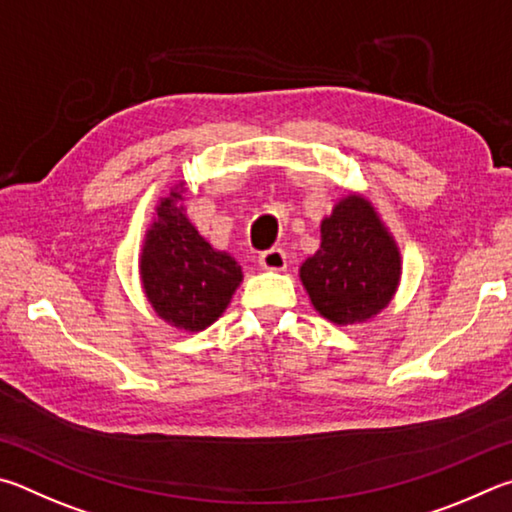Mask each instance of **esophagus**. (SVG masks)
Returning a JSON list of instances; mask_svg holds the SVG:
<instances>
[{
	"instance_id": "34e87169",
	"label": "esophagus",
	"mask_w": 512,
	"mask_h": 512,
	"mask_svg": "<svg viewBox=\"0 0 512 512\" xmlns=\"http://www.w3.org/2000/svg\"><path fill=\"white\" fill-rule=\"evenodd\" d=\"M258 261H261L265 270L279 272V270H285V267H288V254H285V249H281V247H272V249L263 251Z\"/></svg>"
}]
</instances>
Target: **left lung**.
<instances>
[{"mask_svg":"<svg viewBox=\"0 0 512 512\" xmlns=\"http://www.w3.org/2000/svg\"><path fill=\"white\" fill-rule=\"evenodd\" d=\"M400 279V254L373 206L346 197L321 224V247L301 265V281L335 324L366 321L387 306Z\"/></svg>","mask_w":512,"mask_h":512,"instance_id":"obj_1","label":"left lung"}]
</instances>
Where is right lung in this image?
<instances>
[{
	"label": "right lung",
	"instance_id": "obj_1",
	"mask_svg": "<svg viewBox=\"0 0 512 512\" xmlns=\"http://www.w3.org/2000/svg\"><path fill=\"white\" fill-rule=\"evenodd\" d=\"M175 200L179 193L159 204V220L143 242V290L161 319L184 330H204L227 308L242 272L195 231Z\"/></svg>",
	"mask_w": 512,
	"mask_h": 512
}]
</instances>
